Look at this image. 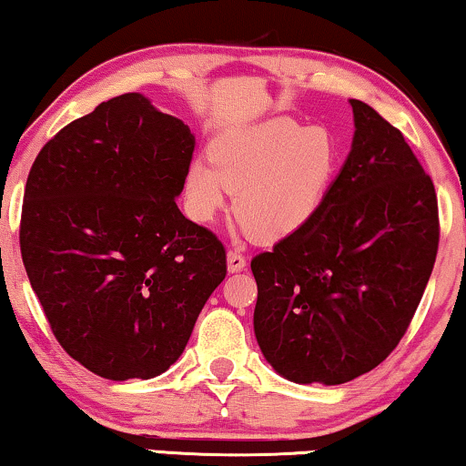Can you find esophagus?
Wrapping results in <instances>:
<instances>
[{
	"label": "esophagus",
	"instance_id": "1",
	"mask_svg": "<svg viewBox=\"0 0 466 466\" xmlns=\"http://www.w3.org/2000/svg\"><path fill=\"white\" fill-rule=\"evenodd\" d=\"M247 260L240 251H228V270L229 273H240L245 270Z\"/></svg>",
	"mask_w": 466,
	"mask_h": 466
}]
</instances>
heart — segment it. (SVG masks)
Wrapping results in <instances>:
<instances>
[{
	"label": "heart",
	"mask_w": 466,
	"mask_h": 466,
	"mask_svg": "<svg viewBox=\"0 0 466 466\" xmlns=\"http://www.w3.org/2000/svg\"><path fill=\"white\" fill-rule=\"evenodd\" d=\"M210 165L196 158L185 193L198 221H213L234 191L240 226L260 240H281L314 219L338 172V144L322 127L268 117L210 141Z\"/></svg>",
	"instance_id": "b5f03b06"
}]
</instances>
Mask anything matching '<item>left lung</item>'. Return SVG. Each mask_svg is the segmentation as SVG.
I'll return each mask as SVG.
<instances>
[{"label": "left lung", "instance_id": "8db88e82", "mask_svg": "<svg viewBox=\"0 0 466 466\" xmlns=\"http://www.w3.org/2000/svg\"><path fill=\"white\" fill-rule=\"evenodd\" d=\"M355 135L308 226L251 260L253 331L299 385H341L390 357L439 247L437 193L402 133L350 98Z\"/></svg>", "mask_w": 466, "mask_h": 466}]
</instances>
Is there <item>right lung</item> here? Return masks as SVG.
Wrapping results in <instances>:
<instances>
[{
    "instance_id": "add662e5",
    "label": "right lung",
    "mask_w": 466,
    "mask_h": 466,
    "mask_svg": "<svg viewBox=\"0 0 466 466\" xmlns=\"http://www.w3.org/2000/svg\"><path fill=\"white\" fill-rule=\"evenodd\" d=\"M196 135L144 94L101 103L40 150L21 256L62 349L109 380L178 361L226 277V249L176 206Z\"/></svg>"
}]
</instances>
